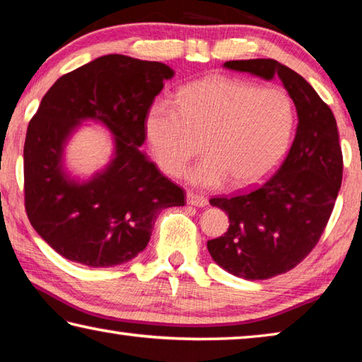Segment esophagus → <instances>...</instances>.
I'll use <instances>...</instances> for the list:
<instances>
[{
	"label": "esophagus",
	"instance_id": "esophagus-1",
	"mask_svg": "<svg viewBox=\"0 0 362 362\" xmlns=\"http://www.w3.org/2000/svg\"><path fill=\"white\" fill-rule=\"evenodd\" d=\"M187 203L189 206H196V207H204L207 204V199L204 198L203 194H198V193H193V192H188L187 193Z\"/></svg>",
	"mask_w": 362,
	"mask_h": 362
}]
</instances>
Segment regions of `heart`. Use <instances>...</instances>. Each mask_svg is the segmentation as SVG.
Masks as SVG:
<instances>
[{"mask_svg": "<svg viewBox=\"0 0 362 362\" xmlns=\"http://www.w3.org/2000/svg\"><path fill=\"white\" fill-rule=\"evenodd\" d=\"M296 108L281 88L209 76L185 86L180 105L159 99L145 118L153 156L164 173L179 175L199 150L206 155L188 173L199 187L230 179L236 188L252 187L278 166L289 146Z\"/></svg>", "mask_w": 362, "mask_h": 362, "instance_id": "heart-1", "label": "heart"}]
</instances>
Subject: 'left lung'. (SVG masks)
I'll use <instances>...</instances> for the list:
<instances>
[{
  "mask_svg": "<svg viewBox=\"0 0 362 362\" xmlns=\"http://www.w3.org/2000/svg\"><path fill=\"white\" fill-rule=\"evenodd\" d=\"M225 69L281 79L297 110V131L279 169L252 192L212 198L228 214L223 236L207 241L226 272L268 279L297 267L320 241L341 185L343 158L330 110L311 84L273 59L230 60Z\"/></svg>",
  "mask_w": 362,
  "mask_h": 362,
  "instance_id": "left-lung-1",
  "label": "left lung"
}]
</instances>
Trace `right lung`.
<instances>
[{
  "instance_id": "1",
  "label": "right lung",
  "mask_w": 362,
  "mask_h": 362,
  "mask_svg": "<svg viewBox=\"0 0 362 362\" xmlns=\"http://www.w3.org/2000/svg\"><path fill=\"white\" fill-rule=\"evenodd\" d=\"M174 70L108 54L60 76L42 97L23 146L25 211L57 254L93 268L121 265L150 241L156 216L185 193L140 150L145 118ZM114 136L110 163L88 181L69 175L64 146L83 120Z\"/></svg>"
}]
</instances>
